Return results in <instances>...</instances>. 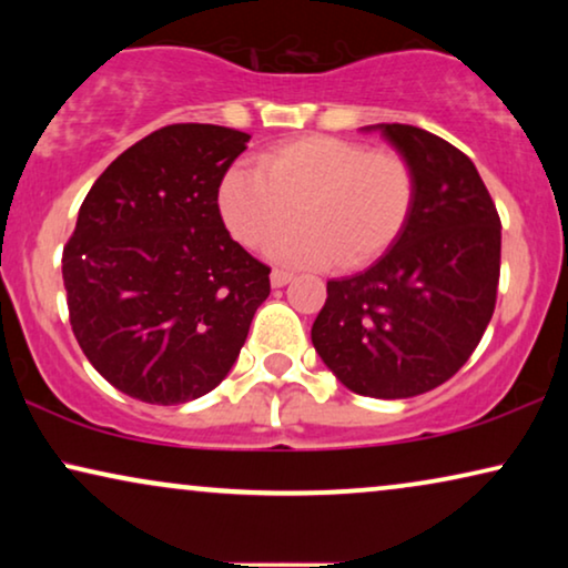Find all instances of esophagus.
<instances>
[{"label":"esophagus","instance_id":"1","mask_svg":"<svg viewBox=\"0 0 568 568\" xmlns=\"http://www.w3.org/2000/svg\"><path fill=\"white\" fill-rule=\"evenodd\" d=\"M292 274L290 271H282V268H276L274 274H271V286H274V290H282V286H286L292 282Z\"/></svg>","mask_w":568,"mask_h":568}]
</instances>
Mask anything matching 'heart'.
Masks as SVG:
<instances>
[{"label": "heart", "instance_id": "obj_1", "mask_svg": "<svg viewBox=\"0 0 568 568\" xmlns=\"http://www.w3.org/2000/svg\"><path fill=\"white\" fill-rule=\"evenodd\" d=\"M216 206L240 243L290 266L362 268L398 243L416 206V170L398 150L328 134L297 136L263 152L258 168L235 165Z\"/></svg>", "mask_w": 568, "mask_h": 568}]
</instances>
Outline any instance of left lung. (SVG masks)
<instances>
[{
    "label": "left lung",
    "instance_id": "8db88e82",
    "mask_svg": "<svg viewBox=\"0 0 568 568\" xmlns=\"http://www.w3.org/2000/svg\"><path fill=\"white\" fill-rule=\"evenodd\" d=\"M416 170L414 214L367 271L328 282L313 346L348 390L414 398L447 383L494 315L501 222L476 165L445 139L377 123Z\"/></svg>",
    "mask_w": 568,
    "mask_h": 568
}]
</instances>
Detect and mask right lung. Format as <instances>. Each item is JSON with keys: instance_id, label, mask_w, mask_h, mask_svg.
<instances>
[{"instance_id": "right-lung-1", "label": "right lung", "mask_w": 568, "mask_h": 568, "mask_svg": "<svg viewBox=\"0 0 568 568\" xmlns=\"http://www.w3.org/2000/svg\"><path fill=\"white\" fill-rule=\"evenodd\" d=\"M245 131L173 123L92 183L64 247L69 323L92 367L131 398L175 406L227 377L271 268L224 227L216 191Z\"/></svg>"}]
</instances>
